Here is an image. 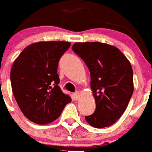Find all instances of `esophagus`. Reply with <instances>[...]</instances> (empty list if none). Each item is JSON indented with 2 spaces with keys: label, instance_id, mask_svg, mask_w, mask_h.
I'll use <instances>...</instances> for the list:
<instances>
[{
  "label": "esophagus",
  "instance_id": "34e87169",
  "mask_svg": "<svg viewBox=\"0 0 152 152\" xmlns=\"http://www.w3.org/2000/svg\"><path fill=\"white\" fill-rule=\"evenodd\" d=\"M73 96H74V98L77 101V100H78V99L80 98L81 93H80L79 91H76V92H74V94H73Z\"/></svg>",
  "mask_w": 152,
  "mask_h": 152
}]
</instances>
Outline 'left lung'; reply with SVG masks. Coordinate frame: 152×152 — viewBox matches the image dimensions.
<instances>
[{"label":"left lung","instance_id":"8db88e82","mask_svg":"<svg viewBox=\"0 0 152 152\" xmlns=\"http://www.w3.org/2000/svg\"><path fill=\"white\" fill-rule=\"evenodd\" d=\"M72 50L84 61L91 75L96 110L85 116L94 128L112 125L121 117L133 92V69L114 46L102 42H76Z\"/></svg>","mask_w":152,"mask_h":152}]
</instances>
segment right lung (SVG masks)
<instances>
[{"instance_id": "obj_1", "label": "right lung", "mask_w": 152, "mask_h": 152, "mask_svg": "<svg viewBox=\"0 0 152 152\" xmlns=\"http://www.w3.org/2000/svg\"><path fill=\"white\" fill-rule=\"evenodd\" d=\"M68 42H38L25 47L14 62L10 81L22 113L37 124L53 122L71 102L58 86L57 68Z\"/></svg>"}]
</instances>
